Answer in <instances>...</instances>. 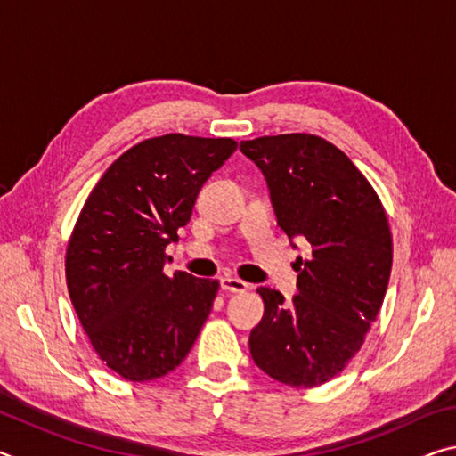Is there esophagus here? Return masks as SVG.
<instances>
[{
	"label": "esophagus",
	"mask_w": 456,
	"mask_h": 456,
	"mask_svg": "<svg viewBox=\"0 0 456 456\" xmlns=\"http://www.w3.org/2000/svg\"><path fill=\"white\" fill-rule=\"evenodd\" d=\"M219 283H221L223 291H231V293H245L247 289H249V283H245V281L237 280V277H231V275L221 277Z\"/></svg>",
	"instance_id": "1"
}]
</instances>
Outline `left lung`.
<instances>
[{"mask_svg": "<svg viewBox=\"0 0 456 456\" xmlns=\"http://www.w3.org/2000/svg\"><path fill=\"white\" fill-rule=\"evenodd\" d=\"M264 173L280 225L296 249L297 296L259 288L264 318L251 330L257 368L296 388L344 370L376 320L392 269V235L380 199L352 160L314 134L261 136L239 144Z\"/></svg>", "mask_w": 456, "mask_h": 456, "instance_id": "obj_1", "label": "left lung"}]
</instances>
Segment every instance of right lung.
<instances>
[{
	"label": "right lung",
	"instance_id": "obj_1",
	"mask_svg": "<svg viewBox=\"0 0 456 456\" xmlns=\"http://www.w3.org/2000/svg\"><path fill=\"white\" fill-rule=\"evenodd\" d=\"M231 138L165 134L133 146L92 189L66 251L68 291L104 364L130 382L173 372L209 318L219 283L165 275V249Z\"/></svg>",
	"mask_w": 456,
	"mask_h": 456
}]
</instances>
